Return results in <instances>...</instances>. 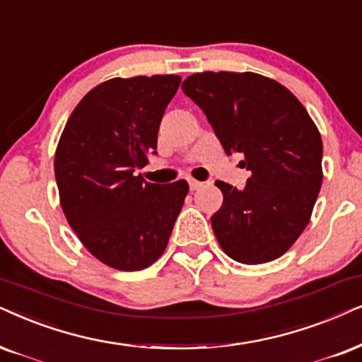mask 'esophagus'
<instances>
[{
  "mask_svg": "<svg viewBox=\"0 0 362 362\" xmlns=\"http://www.w3.org/2000/svg\"><path fill=\"white\" fill-rule=\"evenodd\" d=\"M202 185H204L202 182L194 180V178H189V187H190V190H199Z\"/></svg>",
  "mask_w": 362,
  "mask_h": 362,
  "instance_id": "obj_1",
  "label": "esophagus"
}]
</instances>
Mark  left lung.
<instances>
[{"label": "left lung", "instance_id": "left-lung-1", "mask_svg": "<svg viewBox=\"0 0 362 362\" xmlns=\"http://www.w3.org/2000/svg\"><path fill=\"white\" fill-rule=\"evenodd\" d=\"M204 110L227 155H244L245 189L217 180L222 207L214 234L228 257H281L309 223L322 184V140L304 105L276 80L252 71L195 73L182 83Z\"/></svg>", "mask_w": 362, "mask_h": 362}]
</instances>
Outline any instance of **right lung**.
I'll use <instances>...</instances> for the list:
<instances>
[{
	"label": "right lung",
	"instance_id": "obj_1",
	"mask_svg": "<svg viewBox=\"0 0 362 362\" xmlns=\"http://www.w3.org/2000/svg\"><path fill=\"white\" fill-rule=\"evenodd\" d=\"M177 75L112 78L76 105L59 136L54 177L68 223L88 252L118 271H141L163 254L189 184L160 185L136 170L157 153Z\"/></svg>",
	"mask_w": 362,
	"mask_h": 362
}]
</instances>
